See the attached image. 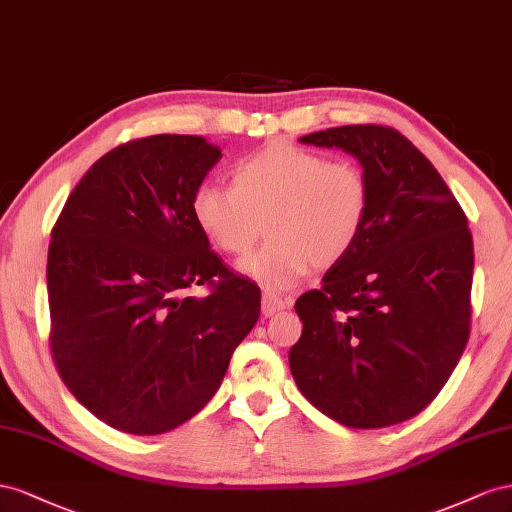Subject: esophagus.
<instances>
[{
  "label": "esophagus",
  "instance_id": "1",
  "mask_svg": "<svg viewBox=\"0 0 512 512\" xmlns=\"http://www.w3.org/2000/svg\"><path fill=\"white\" fill-rule=\"evenodd\" d=\"M291 306V300L289 298H279L274 294H264V298H261V313H264V317H272L279 311H285Z\"/></svg>",
  "mask_w": 512,
  "mask_h": 512
}]
</instances>
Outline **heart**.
I'll return each mask as SVG.
<instances>
[{"instance_id":"obj_1","label":"heart","mask_w":512,"mask_h":512,"mask_svg":"<svg viewBox=\"0 0 512 512\" xmlns=\"http://www.w3.org/2000/svg\"><path fill=\"white\" fill-rule=\"evenodd\" d=\"M233 186L206 182L193 216L218 251L244 255L268 227L270 242L238 270L268 291L300 283L313 266L332 268L354 251L371 210V188L352 163L272 143L233 167Z\"/></svg>"}]
</instances>
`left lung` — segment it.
<instances>
[{
    "instance_id": "obj_1",
    "label": "left lung",
    "mask_w": 512,
    "mask_h": 512,
    "mask_svg": "<svg viewBox=\"0 0 512 512\" xmlns=\"http://www.w3.org/2000/svg\"><path fill=\"white\" fill-rule=\"evenodd\" d=\"M300 143L352 154L371 188L354 251L296 300L302 337L289 349L300 392L352 429L420 414L470 337L474 244L446 182L388 126L319 130Z\"/></svg>"
}]
</instances>
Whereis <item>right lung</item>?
Here are the masks:
<instances>
[{
	"label": "right lung",
	"instance_id": "right-lung-1",
	"mask_svg": "<svg viewBox=\"0 0 512 512\" xmlns=\"http://www.w3.org/2000/svg\"><path fill=\"white\" fill-rule=\"evenodd\" d=\"M221 150L195 135L120 145L90 167L51 231V352L109 427L158 435L208 405L261 311L259 287L210 251L193 195ZM208 284V297L185 289Z\"/></svg>",
	"mask_w": 512,
	"mask_h": 512
}]
</instances>
